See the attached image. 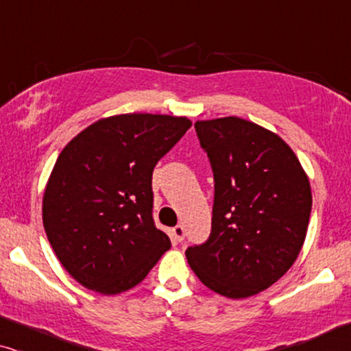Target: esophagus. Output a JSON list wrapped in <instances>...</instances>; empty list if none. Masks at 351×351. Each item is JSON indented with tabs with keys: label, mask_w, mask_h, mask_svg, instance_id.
<instances>
[{
	"label": "esophagus",
	"mask_w": 351,
	"mask_h": 351,
	"mask_svg": "<svg viewBox=\"0 0 351 351\" xmlns=\"http://www.w3.org/2000/svg\"><path fill=\"white\" fill-rule=\"evenodd\" d=\"M172 239L177 243L184 241L185 239V228L182 225H177V227L172 228Z\"/></svg>",
	"instance_id": "1"
}]
</instances>
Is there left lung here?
Returning <instances> with one entry per match:
<instances>
[{"mask_svg":"<svg viewBox=\"0 0 351 351\" xmlns=\"http://www.w3.org/2000/svg\"><path fill=\"white\" fill-rule=\"evenodd\" d=\"M214 172L210 234L185 256L210 291L244 299L265 291L304 246L311 190L291 147L268 129L228 117L195 123Z\"/></svg>","mask_w":351,"mask_h":351,"instance_id":"left-lung-1","label":"left lung"}]
</instances>
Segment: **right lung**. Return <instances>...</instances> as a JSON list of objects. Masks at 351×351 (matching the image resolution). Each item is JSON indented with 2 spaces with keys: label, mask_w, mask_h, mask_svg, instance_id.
Masks as SVG:
<instances>
[{
  "label": "right lung",
  "mask_w": 351,
  "mask_h": 351,
  "mask_svg": "<svg viewBox=\"0 0 351 351\" xmlns=\"http://www.w3.org/2000/svg\"><path fill=\"white\" fill-rule=\"evenodd\" d=\"M190 126L185 117L117 114L90 124L62 150L45 190L43 223L80 285L119 294L171 247L153 220L152 176Z\"/></svg>",
  "instance_id": "add662e5"
}]
</instances>
